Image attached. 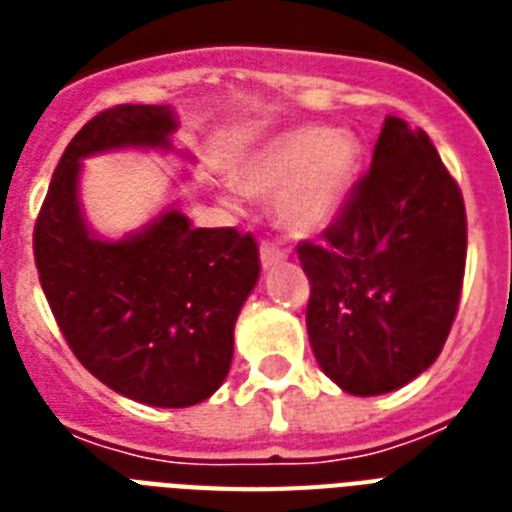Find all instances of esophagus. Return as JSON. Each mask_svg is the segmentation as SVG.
I'll return each instance as SVG.
<instances>
[{
	"instance_id": "1",
	"label": "esophagus",
	"mask_w": 512,
	"mask_h": 512,
	"mask_svg": "<svg viewBox=\"0 0 512 512\" xmlns=\"http://www.w3.org/2000/svg\"><path fill=\"white\" fill-rule=\"evenodd\" d=\"M284 257H287V252L276 247V244H271V241L260 244V263H263V268H271V265L281 263Z\"/></svg>"
}]
</instances>
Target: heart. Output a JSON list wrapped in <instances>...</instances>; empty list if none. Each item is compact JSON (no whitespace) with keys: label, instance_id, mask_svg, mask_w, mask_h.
Instances as JSON below:
<instances>
[{"label":"heart","instance_id":"b5f03b06","mask_svg":"<svg viewBox=\"0 0 512 512\" xmlns=\"http://www.w3.org/2000/svg\"><path fill=\"white\" fill-rule=\"evenodd\" d=\"M358 162L361 146L353 132L305 124L273 135L241 159L233 183L244 196H273L276 225L295 236H308L335 220Z\"/></svg>","mask_w":512,"mask_h":512}]
</instances>
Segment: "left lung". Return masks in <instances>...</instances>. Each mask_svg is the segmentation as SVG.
<instances>
[{"label": "left lung", "mask_w": 512, "mask_h": 512, "mask_svg": "<svg viewBox=\"0 0 512 512\" xmlns=\"http://www.w3.org/2000/svg\"><path fill=\"white\" fill-rule=\"evenodd\" d=\"M308 337L327 377L380 396L422 374L460 308L468 220L457 180L422 130L388 116L372 167L321 241H300Z\"/></svg>", "instance_id": "1"}]
</instances>
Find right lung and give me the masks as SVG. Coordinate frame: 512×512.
<instances>
[{"label": "right lung", "instance_id": "add662e5", "mask_svg": "<svg viewBox=\"0 0 512 512\" xmlns=\"http://www.w3.org/2000/svg\"><path fill=\"white\" fill-rule=\"evenodd\" d=\"M167 106H114L92 116L60 156L34 225L44 297L90 374L140 404L193 406L231 369L233 327L260 276L252 233L191 228L177 209L122 241L92 236L79 209L84 156L167 148Z\"/></svg>", "mask_w": 512, "mask_h": 512}]
</instances>
